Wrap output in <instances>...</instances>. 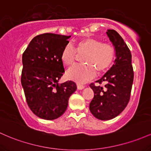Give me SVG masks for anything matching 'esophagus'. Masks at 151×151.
I'll return each instance as SVG.
<instances>
[{"label":"esophagus","instance_id":"1","mask_svg":"<svg viewBox=\"0 0 151 151\" xmlns=\"http://www.w3.org/2000/svg\"><path fill=\"white\" fill-rule=\"evenodd\" d=\"M84 88H85V86H83V85L79 84V83L77 84V88L78 90H83Z\"/></svg>","mask_w":151,"mask_h":151}]
</instances>
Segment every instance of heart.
Masks as SVG:
<instances>
[{
    "mask_svg": "<svg viewBox=\"0 0 151 151\" xmlns=\"http://www.w3.org/2000/svg\"><path fill=\"white\" fill-rule=\"evenodd\" d=\"M78 53H85L83 61L86 64H77L67 70V77L78 83H87L96 77V70L103 72L111 66L114 59L115 50L112 45L101 43L98 39L86 38L76 45ZM76 50L70 43L63 49L61 60L67 65H73L76 61Z\"/></svg>",
    "mask_w": 151,
    "mask_h": 151,
    "instance_id": "heart-1",
    "label": "heart"
}]
</instances>
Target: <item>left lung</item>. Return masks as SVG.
I'll return each instance as SVG.
<instances>
[{"label":"left lung","mask_w":151,"mask_h":151,"mask_svg":"<svg viewBox=\"0 0 151 151\" xmlns=\"http://www.w3.org/2000/svg\"><path fill=\"white\" fill-rule=\"evenodd\" d=\"M106 34L114 47L116 59L111 69L96 81L104 86L90 85L94 92V97L89 105L90 111L101 121L116 118L126 108L133 82L132 55L129 48L115 30H107Z\"/></svg>","instance_id":"obj_1"}]
</instances>
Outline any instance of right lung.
Masks as SVG:
<instances>
[{
    "mask_svg": "<svg viewBox=\"0 0 151 151\" xmlns=\"http://www.w3.org/2000/svg\"><path fill=\"white\" fill-rule=\"evenodd\" d=\"M70 38L53 33L37 35L23 54L21 84L26 102L32 112L42 119L61 116L77 88L71 81L58 84L65 72L61 53Z\"/></svg>",
    "mask_w": 151,
    "mask_h": 151,
    "instance_id": "obj_1",
    "label": "right lung"
}]
</instances>
